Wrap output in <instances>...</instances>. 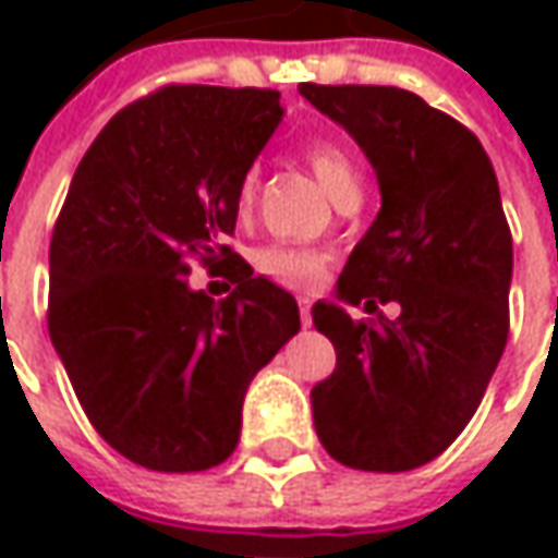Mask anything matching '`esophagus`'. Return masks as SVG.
<instances>
[{"mask_svg":"<svg viewBox=\"0 0 558 558\" xmlns=\"http://www.w3.org/2000/svg\"><path fill=\"white\" fill-rule=\"evenodd\" d=\"M298 307H301V326H304V329H311V298H307V294H301V298H298Z\"/></svg>","mask_w":558,"mask_h":558,"instance_id":"obj_1","label":"esophagus"}]
</instances>
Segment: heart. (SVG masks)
I'll return each instance as SVG.
<instances>
[{
	"label": "heart",
	"mask_w": 558,
	"mask_h": 558,
	"mask_svg": "<svg viewBox=\"0 0 558 558\" xmlns=\"http://www.w3.org/2000/svg\"><path fill=\"white\" fill-rule=\"evenodd\" d=\"M307 161H311L316 180L323 183V189L338 198L344 195L348 189L360 185V173H356V163L344 155V148H338L335 142H313L307 148ZM254 195V177H245V183L239 189V198L251 202ZM257 267L264 276L282 282V286H294V289H313L323 282L326 276V260L307 251V247H289V245H272L260 251L257 257Z\"/></svg>",
	"instance_id": "b5f03b06"
}]
</instances>
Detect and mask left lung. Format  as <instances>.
I'll use <instances>...</instances> for the list:
<instances>
[{
	"label": "left lung",
	"instance_id": "left-lung-1",
	"mask_svg": "<svg viewBox=\"0 0 558 558\" xmlns=\"http://www.w3.org/2000/svg\"><path fill=\"white\" fill-rule=\"evenodd\" d=\"M373 163L381 207L313 326L335 373L311 391L329 457L363 472H410L440 457L482 403L509 335L512 235L494 163L460 120L397 86L301 83ZM360 300L401 304L354 324Z\"/></svg>",
	"mask_w": 558,
	"mask_h": 558
}]
</instances>
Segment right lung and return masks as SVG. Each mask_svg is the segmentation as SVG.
<instances>
[{
  "mask_svg": "<svg viewBox=\"0 0 558 558\" xmlns=\"http://www.w3.org/2000/svg\"><path fill=\"white\" fill-rule=\"evenodd\" d=\"M282 114L276 89L163 86L111 118L71 180L49 335L98 435L136 465H220L251 378L301 329L289 291L223 245ZM195 253L230 267L226 302L187 286Z\"/></svg>",
  "mask_w": 558,
  "mask_h": 558,
  "instance_id": "add662e5",
  "label": "right lung"
}]
</instances>
